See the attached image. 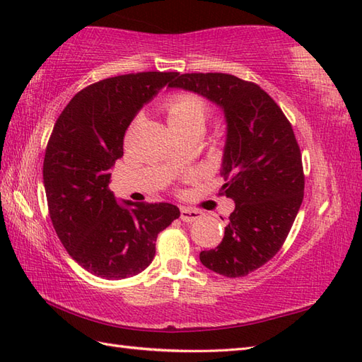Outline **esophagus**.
<instances>
[{"instance_id": "esophagus-1", "label": "esophagus", "mask_w": 362, "mask_h": 362, "mask_svg": "<svg viewBox=\"0 0 362 362\" xmlns=\"http://www.w3.org/2000/svg\"><path fill=\"white\" fill-rule=\"evenodd\" d=\"M201 216H202V213L199 210L188 209V206H182V209H180V219L183 222H194Z\"/></svg>"}]
</instances>
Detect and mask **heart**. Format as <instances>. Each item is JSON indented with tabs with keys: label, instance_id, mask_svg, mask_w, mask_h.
I'll return each instance as SVG.
<instances>
[{
	"label": "heart",
	"instance_id": "1",
	"mask_svg": "<svg viewBox=\"0 0 362 362\" xmlns=\"http://www.w3.org/2000/svg\"><path fill=\"white\" fill-rule=\"evenodd\" d=\"M166 117L175 135L193 129L204 132L206 118H209V107L201 98L189 93H180L168 101Z\"/></svg>",
	"mask_w": 362,
	"mask_h": 362
}]
</instances>
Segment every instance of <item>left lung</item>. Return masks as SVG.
Masks as SVG:
<instances>
[{
	"instance_id": "1",
	"label": "left lung",
	"mask_w": 362,
	"mask_h": 362,
	"mask_svg": "<svg viewBox=\"0 0 362 362\" xmlns=\"http://www.w3.org/2000/svg\"><path fill=\"white\" fill-rule=\"evenodd\" d=\"M169 88L216 104L226 118L222 194L232 199L224 238L201 252V263L236 279L280 250L303 201L302 156L289 121L263 88L224 73L177 74Z\"/></svg>"
}]
</instances>
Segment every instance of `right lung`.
I'll return each mask as SVG.
<instances>
[{"label": "right lung", "mask_w": 362, "mask_h": 362, "mask_svg": "<svg viewBox=\"0 0 362 362\" xmlns=\"http://www.w3.org/2000/svg\"><path fill=\"white\" fill-rule=\"evenodd\" d=\"M177 73L115 76L81 90L54 124L43 185L54 230L71 258L105 280L140 274L157 235L180 216L175 205L118 201L109 183L126 129Z\"/></svg>", "instance_id": "right-lung-1"}]
</instances>
